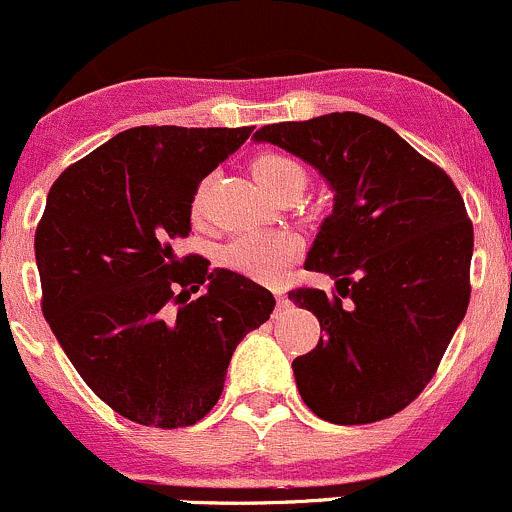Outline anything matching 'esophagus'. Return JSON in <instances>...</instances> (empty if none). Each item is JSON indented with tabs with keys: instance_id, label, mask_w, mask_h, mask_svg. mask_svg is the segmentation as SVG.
<instances>
[{
	"instance_id": "34e87169",
	"label": "esophagus",
	"mask_w": 512,
	"mask_h": 512,
	"mask_svg": "<svg viewBox=\"0 0 512 512\" xmlns=\"http://www.w3.org/2000/svg\"><path fill=\"white\" fill-rule=\"evenodd\" d=\"M273 293H276V300H278V305H283V303H286V293H283V288H276V291H273Z\"/></svg>"
}]
</instances>
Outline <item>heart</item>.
Segmentation results:
<instances>
[{
    "label": "heart",
    "mask_w": 512,
    "mask_h": 512,
    "mask_svg": "<svg viewBox=\"0 0 512 512\" xmlns=\"http://www.w3.org/2000/svg\"><path fill=\"white\" fill-rule=\"evenodd\" d=\"M251 175L266 192H273L283 179L293 175H303L293 160L283 155L256 157L251 162ZM199 214V202L194 204V217ZM300 244L291 234H276V231H254V234L236 236L234 241L221 249V266L239 276L251 278V281H273L283 271L288 261H293L298 254Z\"/></svg>",
    "instance_id": "obj_1"
}]
</instances>
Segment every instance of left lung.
<instances>
[{"label": "left lung", "instance_id": "8db88e82", "mask_svg": "<svg viewBox=\"0 0 512 512\" xmlns=\"http://www.w3.org/2000/svg\"><path fill=\"white\" fill-rule=\"evenodd\" d=\"M333 189L305 268L337 293L295 288L320 342L293 360L303 402L330 424L402 412L431 382L471 298L473 224L456 184L389 125L330 113L256 130Z\"/></svg>", "mask_w": 512, "mask_h": 512}]
</instances>
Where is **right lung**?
<instances>
[{
    "instance_id": "right-lung-1",
    "label": "right lung",
    "mask_w": 512,
    "mask_h": 512,
    "mask_svg": "<svg viewBox=\"0 0 512 512\" xmlns=\"http://www.w3.org/2000/svg\"><path fill=\"white\" fill-rule=\"evenodd\" d=\"M251 130L130 128L63 170L46 197L34 239L44 318L83 382L135 424L204 419L236 345L273 313L271 291L251 278L175 251L199 182Z\"/></svg>"
}]
</instances>
